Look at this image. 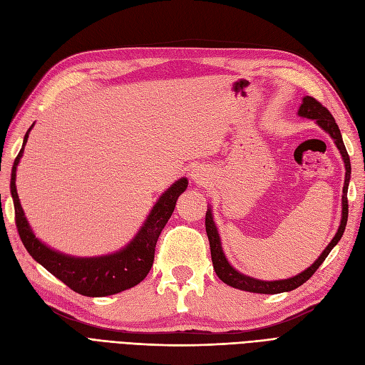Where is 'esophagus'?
Here are the masks:
<instances>
[{"label":"esophagus","mask_w":365,"mask_h":365,"mask_svg":"<svg viewBox=\"0 0 365 365\" xmlns=\"http://www.w3.org/2000/svg\"><path fill=\"white\" fill-rule=\"evenodd\" d=\"M190 176H192V180H193L196 184H201V185L205 184V182H208V180H210L208 170H207L205 168H201V165H197V168H195V169L192 170Z\"/></svg>","instance_id":"obj_1"}]
</instances>
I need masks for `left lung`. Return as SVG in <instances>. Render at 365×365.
Returning a JSON list of instances; mask_svg holds the SVG:
<instances>
[{"label":"left lung","instance_id":"1","mask_svg":"<svg viewBox=\"0 0 365 365\" xmlns=\"http://www.w3.org/2000/svg\"><path fill=\"white\" fill-rule=\"evenodd\" d=\"M298 115L306 117V118H312L315 120L317 123L322 126L327 134L335 140V145L339 149L342 160H344L346 164V181H344V189H342V219L339 228L336 231L335 237L332 239V242L327 245V248L322 252L312 267H309L306 271H303L302 274L295 275V277L286 279V280H275V282H262V280H256L251 279L248 275H244L237 272L231 264L228 263V260L224 256L222 247H220V240H219V235L216 225L213 222V216H212V210L207 208L205 213V231L208 236V242H210V251H212V262H213V268L217 274V277L222 280L224 283H227L228 286H233L236 289H242V291H248V292H257V294H280V292H288L292 289H297L298 286H302L304 282H307L309 279L312 277L314 272L319 268L326 257L329 256V252L332 251V248L338 244L339 239L342 237V233H344L346 225H347V216H349V201H347V189H349V181H350V158L349 153L346 150L344 141H342L341 132L338 125L335 123L334 115L329 113V109L326 106H323L319 103L317 98L306 96L303 98V103L298 109Z\"/></svg>","mask_w":365,"mask_h":365}]
</instances>
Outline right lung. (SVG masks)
<instances>
[{
    "label": "right lung",
    "instance_id": "obj_1",
    "mask_svg": "<svg viewBox=\"0 0 365 365\" xmlns=\"http://www.w3.org/2000/svg\"><path fill=\"white\" fill-rule=\"evenodd\" d=\"M30 129L26 132L24 145L27 143ZM23 150L24 148H21L14 163L10 192H12L14 197L18 233L30 256L51 272L54 277L67 284L70 289L86 297L113 295L132 288L145 279L152 268L153 257H155L157 240L173 213L176 200L187 189V184H189L187 180H178L168 192L163 193L155 207L152 208L145 225L141 227L135 239L126 248L103 257H70L43 245L35 237L27 224L15 185L16 165L19 158L23 157Z\"/></svg>",
    "mask_w": 365,
    "mask_h": 365
}]
</instances>
